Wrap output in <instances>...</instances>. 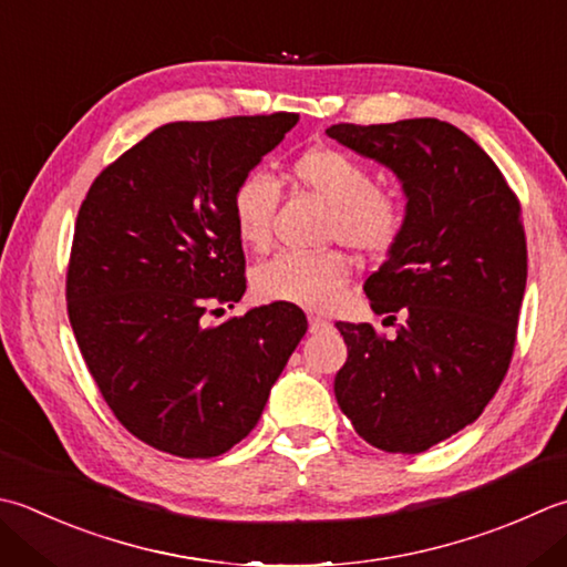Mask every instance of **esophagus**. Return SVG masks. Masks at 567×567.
Masks as SVG:
<instances>
[{
    "label": "esophagus",
    "instance_id": "34e87169",
    "mask_svg": "<svg viewBox=\"0 0 567 567\" xmlns=\"http://www.w3.org/2000/svg\"><path fill=\"white\" fill-rule=\"evenodd\" d=\"M327 324H329V321H327L324 317H319V315H309V334H317V331L327 329Z\"/></svg>",
    "mask_w": 567,
    "mask_h": 567
}]
</instances>
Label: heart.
I'll list each match as a JSON object with an SVG mask.
<instances>
[{"mask_svg": "<svg viewBox=\"0 0 567 567\" xmlns=\"http://www.w3.org/2000/svg\"><path fill=\"white\" fill-rule=\"evenodd\" d=\"M290 179L329 204L324 236L363 255H385L401 240L408 206L393 188L375 186V174L363 159L339 147H312L290 162ZM280 206V184L270 174H243L230 194V218L246 248L265 250ZM349 275L341 250H282L252 272V290L265 302L324 307L337 297Z\"/></svg>", "mask_w": 567, "mask_h": 567, "instance_id": "heart-1", "label": "heart"}]
</instances>
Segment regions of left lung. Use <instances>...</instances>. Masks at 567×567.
Instances as JSON below:
<instances>
[{"label":"left lung","instance_id":"1","mask_svg":"<svg viewBox=\"0 0 567 567\" xmlns=\"http://www.w3.org/2000/svg\"><path fill=\"white\" fill-rule=\"evenodd\" d=\"M327 135L401 176L408 224L363 290L395 339L337 329L334 379L353 430L383 452L420 454L482 415L514 357L528 252L520 202L480 144L450 122H339Z\"/></svg>","mask_w":567,"mask_h":567}]
</instances>
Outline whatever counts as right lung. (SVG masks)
I'll return each mask as SVG.
<instances>
[{
    "instance_id": "right-lung-1",
    "label": "right lung",
    "mask_w": 567,
    "mask_h": 567,
    "mask_svg": "<svg viewBox=\"0 0 567 567\" xmlns=\"http://www.w3.org/2000/svg\"><path fill=\"white\" fill-rule=\"evenodd\" d=\"M297 113L169 122L95 176L75 218L65 307L122 427L184 460L228 452L258 425L307 331L295 305L208 324L246 292L230 194Z\"/></svg>"
}]
</instances>
